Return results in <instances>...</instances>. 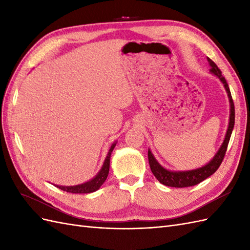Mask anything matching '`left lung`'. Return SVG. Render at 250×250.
<instances>
[{
    "label": "left lung",
    "instance_id": "left-lung-1",
    "mask_svg": "<svg viewBox=\"0 0 250 250\" xmlns=\"http://www.w3.org/2000/svg\"><path fill=\"white\" fill-rule=\"evenodd\" d=\"M208 62L210 66L209 72L213 75H215L216 77L220 79V81L223 83V85L226 89V93H228V96H229V104H230V115H229V123L228 131H226V135H225L221 147L219 148L218 152L215 154V156L213 158H211L210 162H208L207 165H204L203 167L194 169V170L170 171V170L165 169L160 165V163L155 160L154 155L151 153V151L149 149L148 150V160H149L150 169H151V171H152L153 175L156 177V179L160 181L161 184L167 186V187H174V188L192 187V186L200 184L201 181H203L204 179H207L210 175H213V174L218 170V168L220 167V165L223 161L225 152H226V149H228V146H229V139H230V135H231L233 125H234V105H233V101H232L229 84H228V82H226L225 78L222 76V73H221L220 69H219L213 60L209 59L208 57Z\"/></svg>",
    "mask_w": 250,
    "mask_h": 250
}]
</instances>
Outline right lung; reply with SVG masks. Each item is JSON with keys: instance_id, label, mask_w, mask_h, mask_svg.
<instances>
[{"instance_id": "obj_1", "label": "right lung", "mask_w": 250, "mask_h": 250, "mask_svg": "<svg viewBox=\"0 0 250 250\" xmlns=\"http://www.w3.org/2000/svg\"><path fill=\"white\" fill-rule=\"evenodd\" d=\"M116 144L117 143H113L108 153H107V156L106 158H105V161L103 163V166L101 170L98 172L97 175L93 178L90 179L88 181H86V183L84 184H81V185H78V186H73V187H64V186H56L57 188H59L60 190L62 191H65V192H69V193H73V194H87V193H93L97 190H99L100 187L104 184V181L106 180L107 176H108V172H109V164H110V155H111V152L113 148L116 147Z\"/></svg>"}]
</instances>
